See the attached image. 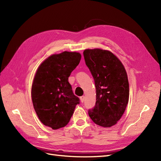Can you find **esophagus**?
Segmentation results:
<instances>
[{
    "instance_id": "34e87169",
    "label": "esophagus",
    "mask_w": 161,
    "mask_h": 161,
    "mask_svg": "<svg viewBox=\"0 0 161 161\" xmlns=\"http://www.w3.org/2000/svg\"><path fill=\"white\" fill-rule=\"evenodd\" d=\"M80 101L82 102V103H83L84 101H85V96L80 97Z\"/></svg>"
}]
</instances>
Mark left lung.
Wrapping results in <instances>:
<instances>
[{
  "mask_svg": "<svg viewBox=\"0 0 161 161\" xmlns=\"http://www.w3.org/2000/svg\"><path fill=\"white\" fill-rule=\"evenodd\" d=\"M96 87V103L89 110L93 122L104 128L117 124L129 100V82L122 63L113 53L101 49L83 52Z\"/></svg>",
  "mask_w": 161,
  "mask_h": 161,
  "instance_id": "1",
  "label": "left lung"
}]
</instances>
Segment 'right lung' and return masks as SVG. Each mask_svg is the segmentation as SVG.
<instances>
[{
    "instance_id": "obj_1",
    "label": "right lung",
    "mask_w": 161,
    "mask_h": 161,
    "mask_svg": "<svg viewBox=\"0 0 161 161\" xmlns=\"http://www.w3.org/2000/svg\"><path fill=\"white\" fill-rule=\"evenodd\" d=\"M79 52H63L48 57L38 67L31 87V98L39 119L48 127H64L74 113L79 98L69 82L71 72L79 65Z\"/></svg>"
}]
</instances>
